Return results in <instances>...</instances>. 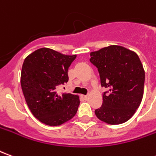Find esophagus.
Returning a JSON list of instances; mask_svg holds the SVG:
<instances>
[{
	"mask_svg": "<svg viewBox=\"0 0 156 156\" xmlns=\"http://www.w3.org/2000/svg\"><path fill=\"white\" fill-rule=\"evenodd\" d=\"M83 98H84L85 100H88V98H89V96H88V95H83Z\"/></svg>",
	"mask_w": 156,
	"mask_h": 156,
	"instance_id": "esophagus-1",
	"label": "esophagus"
}]
</instances>
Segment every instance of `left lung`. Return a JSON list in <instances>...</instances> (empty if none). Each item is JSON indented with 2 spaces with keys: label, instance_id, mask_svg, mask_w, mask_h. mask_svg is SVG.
Segmentation results:
<instances>
[{
  "label": "left lung",
  "instance_id": "1",
  "mask_svg": "<svg viewBox=\"0 0 156 156\" xmlns=\"http://www.w3.org/2000/svg\"><path fill=\"white\" fill-rule=\"evenodd\" d=\"M98 68L104 93L103 105L95 110L98 119L108 124H123L130 119L144 94V70L140 58L127 48L111 45L90 53Z\"/></svg>",
  "mask_w": 156,
  "mask_h": 156
}]
</instances>
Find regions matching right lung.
Wrapping results in <instances>:
<instances>
[{
  "instance_id": "1",
  "label": "right lung",
  "mask_w": 156,
  "mask_h": 156,
  "mask_svg": "<svg viewBox=\"0 0 156 156\" xmlns=\"http://www.w3.org/2000/svg\"><path fill=\"white\" fill-rule=\"evenodd\" d=\"M76 57L42 48L25 58L21 73L22 92L29 109L41 123L61 125L78 111V95L57 92L59 85L68 81V68Z\"/></svg>"
}]
</instances>
